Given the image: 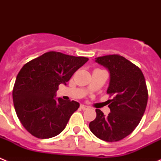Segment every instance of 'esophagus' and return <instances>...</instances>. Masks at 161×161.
I'll return each mask as SVG.
<instances>
[{"label":"esophagus","mask_w":161,"mask_h":161,"mask_svg":"<svg viewBox=\"0 0 161 161\" xmlns=\"http://www.w3.org/2000/svg\"><path fill=\"white\" fill-rule=\"evenodd\" d=\"M80 108H81V109H83V110H85V109H89V106H86V105H84V104H81V105H80Z\"/></svg>","instance_id":"esophagus-1"}]
</instances>
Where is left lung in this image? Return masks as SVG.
<instances>
[{
    "instance_id": "left-lung-1",
    "label": "left lung",
    "mask_w": 161,
    "mask_h": 161,
    "mask_svg": "<svg viewBox=\"0 0 161 161\" xmlns=\"http://www.w3.org/2000/svg\"><path fill=\"white\" fill-rule=\"evenodd\" d=\"M95 62L109 71L106 92L113 98L107 101L110 113L106 116L97 109L89 129L104 141H119L136 129L145 112L148 93L144 76L137 66L121 55L101 56Z\"/></svg>"
}]
</instances>
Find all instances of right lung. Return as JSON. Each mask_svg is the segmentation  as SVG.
<instances>
[{"label":"right lung","mask_w":161,"mask_h":161,"mask_svg":"<svg viewBox=\"0 0 161 161\" xmlns=\"http://www.w3.org/2000/svg\"><path fill=\"white\" fill-rule=\"evenodd\" d=\"M88 60L49 52L22 67L14 84L13 101L20 122L32 136L49 139L63 131L80 104L56 98L55 93Z\"/></svg>","instance_id":"add662e5"}]
</instances>
